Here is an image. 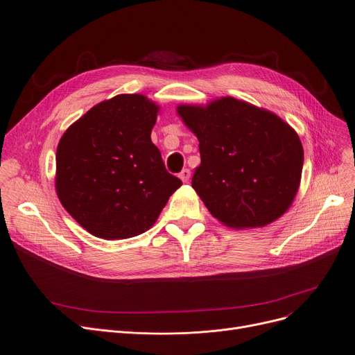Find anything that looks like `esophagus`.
Segmentation results:
<instances>
[{
    "label": "esophagus",
    "mask_w": 355,
    "mask_h": 355,
    "mask_svg": "<svg viewBox=\"0 0 355 355\" xmlns=\"http://www.w3.org/2000/svg\"><path fill=\"white\" fill-rule=\"evenodd\" d=\"M178 177L182 180V182H187L190 180V177H191V173H190V170H187V168H185V170H182L180 173Z\"/></svg>",
    "instance_id": "esophagus-1"
}]
</instances>
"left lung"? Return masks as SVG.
Returning a JSON list of instances; mask_svg holds the SVG:
<instances>
[{"mask_svg":"<svg viewBox=\"0 0 355 355\" xmlns=\"http://www.w3.org/2000/svg\"><path fill=\"white\" fill-rule=\"evenodd\" d=\"M200 145L191 185L221 225L265 227L282 217L300 190L304 148L273 112L232 96L178 105Z\"/></svg>","mask_w":355,"mask_h":355,"instance_id":"8db88e82","label":"left lung"}]
</instances>
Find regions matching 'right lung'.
<instances>
[{"label":"right lung","mask_w":355,"mask_h":355,"mask_svg":"<svg viewBox=\"0 0 355 355\" xmlns=\"http://www.w3.org/2000/svg\"><path fill=\"white\" fill-rule=\"evenodd\" d=\"M159 106L139 93L103 101L73 122L55 153V193L90 234L129 239L154 226L182 182L151 141Z\"/></svg>","instance_id":"right-lung-1"}]
</instances>
